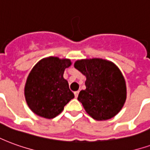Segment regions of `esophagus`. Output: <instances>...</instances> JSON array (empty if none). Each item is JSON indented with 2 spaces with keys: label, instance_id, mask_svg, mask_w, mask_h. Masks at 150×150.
<instances>
[{
  "label": "esophagus",
  "instance_id": "34e87169",
  "mask_svg": "<svg viewBox=\"0 0 150 150\" xmlns=\"http://www.w3.org/2000/svg\"><path fill=\"white\" fill-rule=\"evenodd\" d=\"M74 94H75V98H77V97H78V96H79V91H75V92H74Z\"/></svg>",
  "mask_w": 150,
  "mask_h": 150
}]
</instances>
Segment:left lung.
<instances>
[{"label": "left lung", "mask_w": 150, "mask_h": 150, "mask_svg": "<svg viewBox=\"0 0 150 150\" xmlns=\"http://www.w3.org/2000/svg\"><path fill=\"white\" fill-rule=\"evenodd\" d=\"M74 67L86 76V89L80 91L78 100L88 115L106 120L118 114L127 96L125 80L118 67L98 58L77 60Z\"/></svg>", "instance_id": "left-lung-1"}]
</instances>
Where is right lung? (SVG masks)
<instances>
[{"label":"right lung","mask_w":150,"mask_h":150,"mask_svg":"<svg viewBox=\"0 0 150 150\" xmlns=\"http://www.w3.org/2000/svg\"><path fill=\"white\" fill-rule=\"evenodd\" d=\"M71 65L70 59L50 56L41 59L32 68L25 82L24 94L33 112L52 119L75 97L69 89L68 82L63 78L65 69Z\"/></svg>","instance_id":"obj_1"}]
</instances>
